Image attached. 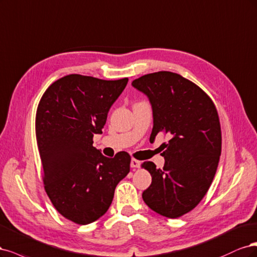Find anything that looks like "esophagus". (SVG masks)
Segmentation results:
<instances>
[{
	"label": "esophagus",
	"mask_w": 257,
	"mask_h": 257,
	"mask_svg": "<svg viewBox=\"0 0 257 257\" xmlns=\"http://www.w3.org/2000/svg\"><path fill=\"white\" fill-rule=\"evenodd\" d=\"M130 165H131V168L138 169V168H140L141 161H139V160H137V159H135V158H132V159H131V163H130Z\"/></svg>",
	"instance_id": "34e87169"
}]
</instances>
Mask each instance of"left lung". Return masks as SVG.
I'll return each mask as SVG.
<instances>
[{"instance_id": "8db88e82", "label": "left lung", "mask_w": 257, "mask_h": 257, "mask_svg": "<svg viewBox=\"0 0 257 257\" xmlns=\"http://www.w3.org/2000/svg\"><path fill=\"white\" fill-rule=\"evenodd\" d=\"M132 85L152 103L151 142L159 134L169 139L162 144V169L152 161L142 164L152 175L142 197L161 216L179 218L202 201L216 175L222 146L216 105L201 87L175 72L148 73Z\"/></svg>"}]
</instances>
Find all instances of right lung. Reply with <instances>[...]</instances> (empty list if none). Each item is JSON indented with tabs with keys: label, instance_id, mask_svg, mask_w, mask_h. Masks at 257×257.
Instances as JSON below:
<instances>
[{
	"label": "right lung",
	"instance_id": "add662e5",
	"mask_svg": "<svg viewBox=\"0 0 257 257\" xmlns=\"http://www.w3.org/2000/svg\"><path fill=\"white\" fill-rule=\"evenodd\" d=\"M127 83L128 78L68 74L53 82L38 103L35 130L45 190L55 209L77 224L103 216L130 171L128 153L107 158L93 146Z\"/></svg>",
	"mask_w": 257,
	"mask_h": 257
}]
</instances>
